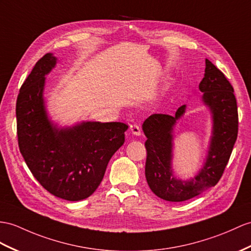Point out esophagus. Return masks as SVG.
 Segmentation results:
<instances>
[{
  "label": "esophagus",
  "instance_id": "obj_1",
  "mask_svg": "<svg viewBox=\"0 0 251 251\" xmlns=\"http://www.w3.org/2000/svg\"><path fill=\"white\" fill-rule=\"evenodd\" d=\"M130 131L132 132V134H134V135H136V136H139L140 133H142V132H140L139 126L136 125V124H133V125L130 126Z\"/></svg>",
  "mask_w": 251,
  "mask_h": 251
}]
</instances>
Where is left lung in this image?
I'll return each mask as SVG.
<instances>
[{"mask_svg": "<svg viewBox=\"0 0 251 251\" xmlns=\"http://www.w3.org/2000/svg\"><path fill=\"white\" fill-rule=\"evenodd\" d=\"M199 89L203 93V103L212 113L213 131L205 163L195 178L188 181L176 179L172 168L174 126L185 113L186 106H180L175 116L153 114L143 124L147 137V182L157 197L173 202L196 197L215 186L225 172L237 138L238 115L233 87L209 59H205L204 77Z\"/></svg>", "mask_w": 251, "mask_h": 251, "instance_id": "left-lung-1", "label": "left lung"}]
</instances>
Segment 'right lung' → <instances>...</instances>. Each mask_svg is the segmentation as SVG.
I'll return each mask as SVG.
<instances>
[{
  "instance_id": "right-lung-1",
  "label": "right lung",
  "mask_w": 251,
  "mask_h": 251,
  "mask_svg": "<svg viewBox=\"0 0 251 251\" xmlns=\"http://www.w3.org/2000/svg\"><path fill=\"white\" fill-rule=\"evenodd\" d=\"M56 65L48 53L41 57L17 98V134L21 154L30 173L54 196L69 201L89 197L104 176L111 157L125 143L122 122L86 121L58 127L45 106L46 77Z\"/></svg>"
}]
</instances>
